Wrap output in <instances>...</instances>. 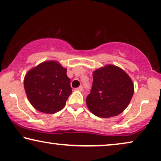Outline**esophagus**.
<instances>
[{
	"label": "esophagus",
	"instance_id": "obj_1",
	"mask_svg": "<svg viewBox=\"0 0 161 161\" xmlns=\"http://www.w3.org/2000/svg\"><path fill=\"white\" fill-rule=\"evenodd\" d=\"M76 90H79V91H82V90H83V87L81 85V86H80V87H79L76 88Z\"/></svg>",
	"mask_w": 161,
	"mask_h": 161
}]
</instances>
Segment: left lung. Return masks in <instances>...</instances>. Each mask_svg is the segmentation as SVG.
Here are the masks:
<instances>
[{"instance_id": "obj_1", "label": "left lung", "mask_w": 161, "mask_h": 161, "mask_svg": "<svg viewBox=\"0 0 161 161\" xmlns=\"http://www.w3.org/2000/svg\"><path fill=\"white\" fill-rule=\"evenodd\" d=\"M93 81L86 103L92 114L109 118L123 112L134 92L133 81L125 71L114 65H106L92 72Z\"/></svg>"}]
</instances>
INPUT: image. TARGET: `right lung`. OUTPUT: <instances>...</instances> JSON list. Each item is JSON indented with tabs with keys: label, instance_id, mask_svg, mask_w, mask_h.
Returning <instances> with one entry per match:
<instances>
[{
	"label": "right lung",
	"instance_id": "1",
	"mask_svg": "<svg viewBox=\"0 0 161 161\" xmlns=\"http://www.w3.org/2000/svg\"><path fill=\"white\" fill-rule=\"evenodd\" d=\"M67 69L55 60L44 61L27 72L24 87L29 102L45 114H55L72 92Z\"/></svg>",
	"mask_w": 161,
	"mask_h": 161
}]
</instances>
